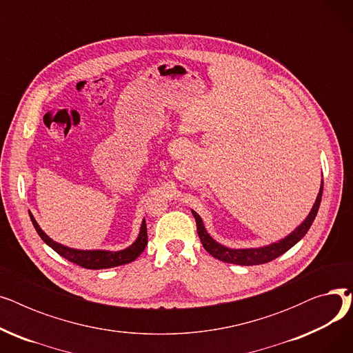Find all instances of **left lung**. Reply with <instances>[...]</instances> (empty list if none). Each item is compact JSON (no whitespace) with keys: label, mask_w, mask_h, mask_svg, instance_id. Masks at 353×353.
I'll use <instances>...</instances> for the list:
<instances>
[{"label":"left lung","mask_w":353,"mask_h":353,"mask_svg":"<svg viewBox=\"0 0 353 353\" xmlns=\"http://www.w3.org/2000/svg\"><path fill=\"white\" fill-rule=\"evenodd\" d=\"M30 213L32 225L39 233V236L44 240V242L52 249L57 252L60 256H63L67 261L76 263L79 266H83L85 269H110V268H116L121 265L132 263L133 261L143 253L147 245V226H145V219H143L140 232L137 239L134 242L127 246L125 249L121 250H104V249H94V250H84V249H74L64 246L59 242H55L47 233L40 228V225L37 223V220L34 219L32 213Z\"/></svg>","instance_id":"obj_1"}]
</instances>
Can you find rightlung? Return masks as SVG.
Wrapping results in <instances>:
<instances>
[{"mask_svg": "<svg viewBox=\"0 0 353 353\" xmlns=\"http://www.w3.org/2000/svg\"><path fill=\"white\" fill-rule=\"evenodd\" d=\"M322 193H323V181L321 183V189H319L316 200H314L309 214L305 217L302 223L293 232H290L288 236H285L283 239L277 240V242L265 245V246H259V248L233 249V248H228L225 245L216 242V240L206 230L201 217L194 210H192V213L196 219V226H197L200 242H201L203 248H205L213 257L219 259V261L225 262V263H233V265H240V266L263 265V263L273 261V259H276V257L282 256L283 253H286L307 233V230L310 229V226L313 223L314 217H316V214H318L321 200H322Z\"/></svg>", "mask_w": 353, "mask_h": 353, "instance_id": "1", "label": "right lung"}]
</instances>
